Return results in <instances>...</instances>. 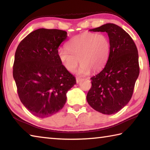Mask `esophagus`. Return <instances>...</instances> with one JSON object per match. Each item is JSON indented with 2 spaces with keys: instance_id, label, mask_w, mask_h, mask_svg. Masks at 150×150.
I'll return each mask as SVG.
<instances>
[{
  "instance_id": "esophagus-1",
  "label": "esophagus",
  "mask_w": 150,
  "mask_h": 150,
  "mask_svg": "<svg viewBox=\"0 0 150 150\" xmlns=\"http://www.w3.org/2000/svg\"><path fill=\"white\" fill-rule=\"evenodd\" d=\"M83 79H81V78H79V77H77V78H76V82H77V83H80L81 81H82Z\"/></svg>"
}]
</instances>
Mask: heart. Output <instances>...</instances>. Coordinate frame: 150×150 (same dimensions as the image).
Listing matches in <instances>:
<instances>
[{
  "instance_id": "b5f03b06",
  "label": "heart",
  "mask_w": 150,
  "mask_h": 150,
  "mask_svg": "<svg viewBox=\"0 0 150 150\" xmlns=\"http://www.w3.org/2000/svg\"><path fill=\"white\" fill-rule=\"evenodd\" d=\"M67 49L57 51L62 64L70 72L74 71L81 63L78 73L87 75L100 71L105 65L110 55L111 44L107 35L103 33L83 32L75 35L67 42Z\"/></svg>"
}]
</instances>
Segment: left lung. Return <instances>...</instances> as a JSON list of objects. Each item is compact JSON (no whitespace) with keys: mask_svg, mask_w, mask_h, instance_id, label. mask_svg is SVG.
<instances>
[{"mask_svg":"<svg viewBox=\"0 0 150 150\" xmlns=\"http://www.w3.org/2000/svg\"><path fill=\"white\" fill-rule=\"evenodd\" d=\"M90 31L107 33L111 49L105 67L91 78L92 86L87 100L95 110L113 115L132 96L139 73L138 50L130 35L115 24H104Z\"/></svg>","mask_w":150,"mask_h":150,"instance_id":"1","label":"left lung"}]
</instances>
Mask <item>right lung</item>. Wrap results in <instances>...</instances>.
Instances as JSON below:
<instances>
[{"label": "right lung", "instance_id": "add662e5", "mask_svg": "<svg viewBox=\"0 0 150 150\" xmlns=\"http://www.w3.org/2000/svg\"><path fill=\"white\" fill-rule=\"evenodd\" d=\"M67 32L40 28L22 40L15 53L13 77L18 95L32 115L45 118L64 106L66 93L76 84L75 77L63 67L58 47Z\"/></svg>", "mask_w": 150, "mask_h": 150}]
</instances>
